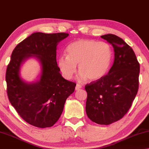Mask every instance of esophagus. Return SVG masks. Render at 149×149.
Returning <instances> with one entry per match:
<instances>
[{
  "label": "esophagus",
  "instance_id": "1",
  "mask_svg": "<svg viewBox=\"0 0 149 149\" xmlns=\"http://www.w3.org/2000/svg\"><path fill=\"white\" fill-rule=\"evenodd\" d=\"M81 88H82V86L80 85V84H77L76 85V87H75V90H80V89H81Z\"/></svg>",
  "mask_w": 149,
  "mask_h": 149
}]
</instances>
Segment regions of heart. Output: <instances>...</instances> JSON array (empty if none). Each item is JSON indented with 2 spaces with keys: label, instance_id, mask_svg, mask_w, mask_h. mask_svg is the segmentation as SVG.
Instances as JSON below:
<instances>
[{
  "label": "heart",
  "instance_id": "1",
  "mask_svg": "<svg viewBox=\"0 0 149 149\" xmlns=\"http://www.w3.org/2000/svg\"><path fill=\"white\" fill-rule=\"evenodd\" d=\"M67 56L61 55L57 59L60 71L67 80L71 79L80 70L78 79L92 81L105 76L110 67L113 53L110 46L104 42L78 40L70 43L66 49Z\"/></svg>",
  "mask_w": 149,
  "mask_h": 149
}]
</instances>
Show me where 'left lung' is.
Wrapping results in <instances>:
<instances>
[{"mask_svg": "<svg viewBox=\"0 0 149 149\" xmlns=\"http://www.w3.org/2000/svg\"><path fill=\"white\" fill-rule=\"evenodd\" d=\"M101 37L113 46L114 63L107 74L86 85V112L92 122L109 125L131 107L139 87L140 67L134 50L121 38L113 34Z\"/></svg>", "mask_w": 149, "mask_h": 149, "instance_id": "left-lung-1", "label": "left lung"}]
</instances>
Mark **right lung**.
<instances>
[{"mask_svg":"<svg viewBox=\"0 0 149 149\" xmlns=\"http://www.w3.org/2000/svg\"><path fill=\"white\" fill-rule=\"evenodd\" d=\"M68 36L64 33H34L12 52L6 73L8 96L20 116L32 126L40 128L53 126L67 97L74 91L76 84L63 78L56 61L57 46ZM30 58L37 60L41 67L33 82L20 77L22 64Z\"/></svg>","mask_w":149,"mask_h":149,"instance_id":"1","label":"right lung"}]
</instances>
